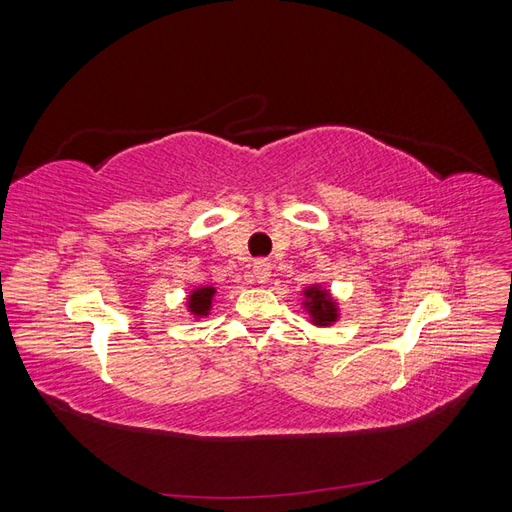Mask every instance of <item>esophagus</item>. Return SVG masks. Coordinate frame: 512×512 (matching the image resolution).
<instances>
[{
    "label": "esophagus",
    "instance_id": "esophagus-1",
    "mask_svg": "<svg viewBox=\"0 0 512 512\" xmlns=\"http://www.w3.org/2000/svg\"><path fill=\"white\" fill-rule=\"evenodd\" d=\"M269 275H271V262L265 260V258L256 260L254 262V280L262 284V282L269 280Z\"/></svg>",
    "mask_w": 512,
    "mask_h": 512
}]
</instances>
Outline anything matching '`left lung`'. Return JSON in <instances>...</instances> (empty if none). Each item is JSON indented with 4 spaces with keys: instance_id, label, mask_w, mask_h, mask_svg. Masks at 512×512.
I'll return each mask as SVG.
<instances>
[{
    "instance_id": "obj_1",
    "label": "left lung",
    "mask_w": 512,
    "mask_h": 512,
    "mask_svg": "<svg viewBox=\"0 0 512 512\" xmlns=\"http://www.w3.org/2000/svg\"><path fill=\"white\" fill-rule=\"evenodd\" d=\"M305 299H307L305 301L307 312L312 314L318 327H327V324L337 320V309H335V303L329 299L327 290L309 288V290H305Z\"/></svg>"
}]
</instances>
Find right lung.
<instances>
[{"instance_id": "obj_1", "label": "right lung", "mask_w": 512, "mask_h": 512, "mask_svg": "<svg viewBox=\"0 0 512 512\" xmlns=\"http://www.w3.org/2000/svg\"><path fill=\"white\" fill-rule=\"evenodd\" d=\"M215 294L213 288H198L190 294V312L194 316H207L211 309V297Z\"/></svg>"}]
</instances>
